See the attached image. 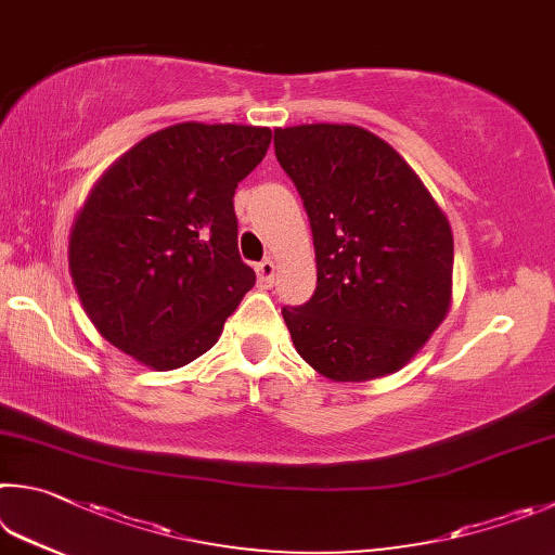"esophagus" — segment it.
I'll list each match as a JSON object with an SVG mask.
<instances>
[{
    "label": "esophagus",
    "instance_id": "esophagus-1",
    "mask_svg": "<svg viewBox=\"0 0 555 555\" xmlns=\"http://www.w3.org/2000/svg\"><path fill=\"white\" fill-rule=\"evenodd\" d=\"M256 272H258V280H260V285L270 287V285H272V280H275V262H272L270 258L260 260L258 266H256Z\"/></svg>",
    "mask_w": 555,
    "mask_h": 555
}]
</instances>
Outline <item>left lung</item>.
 Wrapping results in <instances>:
<instances>
[{
  "label": "left lung",
  "mask_w": 555,
  "mask_h": 555,
  "mask_svg": "<svg viewBox=\"0 0 555 555\" xmlns=\"http://www.w3.org/2000/svg\"><path fill=\"white\" fill-rule=\"evenodd\" d=\"M312 223L317 289L283 307L297 353L334 383L400 371L449 314L453 233L390 143L353 124L275 131Z\"/></svg>",
  "instance_id": "8db88e82"
}]
</instances>
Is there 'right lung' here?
I'll use <instances>...</instances> for the list:
<instances>
[{
    "instance_id": "right-lung-1",
    "label": "right lung",
    "mask_w": 555,
    "mask_h": 555,
    "mask_svg": "<svg viewBox=\"0 0 555 555\" xmlns=\"http://www.w3.org/2000/svg\"><path fill=\"white\" fill-rule=\"evenodd\" d=\"M266 126L184 121L109 165L73 223L67 262L85 314L126 356L175 371L219 341L256 285L233 192L266 158Z\"/></svg>"
}]
</instances>
